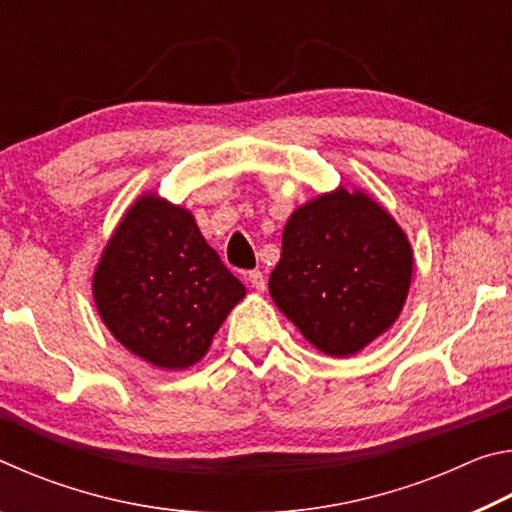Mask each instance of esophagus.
Returning a JSON list of instances; mask_svg holds the SVG:
<instances>
[{
    "label": "esophagus",
    "mask_w": 512,
    "mask_h": 512,
    "mask_svg": "<svg viewBox=\"0 0 512 512\" xmlns=\"http://www.w3.org/2000/svg\"><path fill=\"white\" fill-rule=\"evenodd\" d=\"M248 282H250V287H253L259 293L266 289V277H264L262 271H250L248 273Z\"/></svg>",
    "instance_id": "esophagus-1"
}]
</instances>
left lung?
I'll return each instance as SVG.
<instances>
[{
  "mask_svg": "<svg viewBox=\"0 0 512 512\" xmlns=\"http://www.w3.org/2000/svg\"><path fill=\"white\" fill-rule=\"evenodd\" d=\"M411 277L400 223L363 189L339 185L291 212L268 291L316 350L343 359L395 325Z\"/></svg>",
  "mask_w": 512,
  "mask_h": 512,
  "instance_id": "obj_1",
  "label": "left lung"
}]
</instances>
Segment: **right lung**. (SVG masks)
<instances>
[{
	"label": "right lung",
	"instance_id": "1",
	"mask_svg": "<svg viewBox=\"0 0 512 512\" xmlns=\"http://www.w3.org/2000/svg\"><path fill=\"white\" fill-rule=\"evenodd\" d=\"M92 296L103 325L128 352L160 370H187L210 350L246 287L187 207L146 192L103 248Z\"/></svg>",
	"mask_w": 512,
	"mask_h": 512
}]
</instances>
